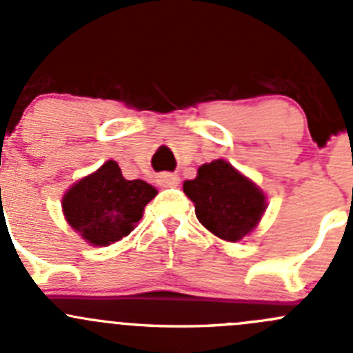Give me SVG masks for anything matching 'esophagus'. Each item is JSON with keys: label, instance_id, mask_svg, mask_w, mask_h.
<instances>
[{"label": "esophagus", "instance_id": "34e87169", "mask_svg": "<svg viewBox=\"0 0 353 353\" xmlns=\"http://www.w3.org/2000/svg\"><path fill=\"white\" fill-rule=\"evenodd\" d=\"M157 183H159L162 188H174V186H179L181 179L177 174L163 172V174H160L159 179H157Z\"/></svg>", "mask_w": 353, "mask_h": 353}]
</instances>
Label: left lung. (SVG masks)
Segmentation results:
<instances>
[{
    "mask_svg": "<svg viewBox=\"0 0 353 353\" xmlns=\"http://www.w3.org/2000/svg\"><path fill=\"white\" fill-rule=\"evenodd\" d=\"M183 190L194 203L201 225L229 243L248 236L266 210L263 191L222 159L199 167Z\"/></svg>",
    "mask_w": 353,
    "mask_h": 353,
    "instance_id": "obj_1",
    "label": "left lung"
}]
</instances>
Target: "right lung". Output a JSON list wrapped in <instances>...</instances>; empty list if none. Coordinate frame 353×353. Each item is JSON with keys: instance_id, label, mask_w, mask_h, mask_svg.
<instances>
[{"instance_id": "right-lung-1", "label": "right lung", "mask_w": 353, "mask_h": 353, "mask_svg": "<svg viewBox=\"0 0 353 353\" xmlns=\"http://www.w3.org/2000/svg\"><path fill=\"white\" fill-rule=\"evenodd\" d=\"M157 190L141 179L128 181L108 160L101 169L74 183L63 196V213L71 229L92 245H109L137 227Z\"/></svg>"}]
</instances>
